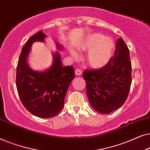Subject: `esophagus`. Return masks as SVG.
Masks as SVG:
<instances>
[{"label": "esophagus", "mask_w": 150, "mask_h": 150, "mask_svg": "<svg viewBox=\"0 0 150 150\" xmlns=\"http://www.w3.org/2000/svg\"><path fill=\"white\" fill-rule=\"evenodd\" d=\"M75 74L77 76H81L82 74V71L80 69L77 68L76 69H75Z\"/></svg>", "instance_id": "34e87169"}]
</instances>
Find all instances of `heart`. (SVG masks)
I'll return each instance as SVG.
<instances>
[{
    "instance_id": "1",
    "label": "heart",
    "mask_w": 150,
    "mask_h": 150,
    "mask_svg": "<svg viewBox=\"0 0 150 150\" xmlns=\"http://www.w3.org/2000/svg\"><path fill=\"white\" fill-rule=\"evenodd\" d=\"M77 47L81 50H89L86 57L87 63L92 67L98 68L106 65L111 58L114 43L109 38L95 33L86 37L77 44ZM70 53L76 57L73 50H70Z\"/></svg>"
}]
</instances>
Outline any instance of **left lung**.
Returning <instances> with one entry per match:
<instances>
[{
  "label": "left lung",
  "instance_id": "1",
  "mask_svg": "<svg viewBox=\"0 0 150 150\" xmlns=\"http://www.w3.org/2000/svg\"><path fill=\"white\" fill-rule=\"evenodd\" d=\"M114 56L98 69L83 71L89 103L96 111L108 114L123 105L132 83L129 49L122 38L117 40Z\"/></svg>",
  "mask_w": 150,
  "mask_h": 150
}]
</instances>
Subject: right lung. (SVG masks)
Listing matches in <instances>:
<instances>
[{
	"label": "right lung",
	"mask_w": 150,
	"mask_h": 150,
	"mask_svg": "<svg viewBox=\"0 0 150 150\" xmlns=\"http://www.w3.org/2000/svg\"><path fill=\"white\" fill-rule=\"evenodd\" d=\"M46 35L42 30L33 35L20 53L16 69V87L24 107L34 115L50 118L57 115L64 106V100L71 82L74 79L73 67L62 66L59 52L53 54L54 61L44 71L32 70L26 58L35 42L44 41ZM57 47H62L57 43Z\"/></svg>",
	"instance_id": "1"
}]
</instances>
